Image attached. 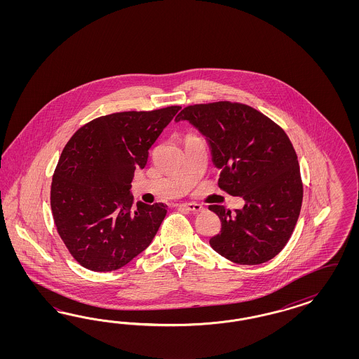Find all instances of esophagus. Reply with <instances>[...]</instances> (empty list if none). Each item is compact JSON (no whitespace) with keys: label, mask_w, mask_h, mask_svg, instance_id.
<instances>
[{"label":"esophagus","mask_w":359,"mask_h":359,"mask_svg":"<svg viewBox=\"0 0 359 359\" xmlns=\"http://www.w3.org/2000/svg\"><path fill=\"white\" fill-rule=\"evenodd\" d=\"M180 208H183L185 210H189V212H203L204 207L200 205V204H195V203H189V204H180Z\"/></svg>","instance_id":"obj_1"}]
</instances>
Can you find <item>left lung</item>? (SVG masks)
I'll return each mask as SVG.
<instances>
[{
	"label": "left lung",
	"instance_id": "obj_1",
	"mask_svg": "<svg viewBox=\"0 0 359 359\" xmlns=\"http://www.w3.org/2000/svg\"><path fill=\"white\" fill-rule=\"evenodd\" d=\"M189 121L209 141L221 170L218 187L246 204L210 205L221 231L209 243L238 264H261L291 238L303 203V182L292 142L282 128L246 104L217 101L185 107L175 121Z\"/></svg>",
	"mask_w": 359,
	"mask_h": 359
}]
</instances>
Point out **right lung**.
Returning a JSON list of instances; mask_svg holds the SVG:
<instances>
[{"mask_svg": "<svg viewBox=\"0 0 359 359\" xmlns=\"http://www.w3.org/2000/svg\"><path fill=\"white\" fill-rule=\"evenodd\" d=\"M180 107L120 111L81 126L67 142L51 183L55 226L74 259L90 271L118 270L155 237L167 205L133 207L131 180Z\"/></svg>", "mask_w": 359, "mask_h": 359, "instance_id": "obj_1", "label": "right lung"}]
</instances>
